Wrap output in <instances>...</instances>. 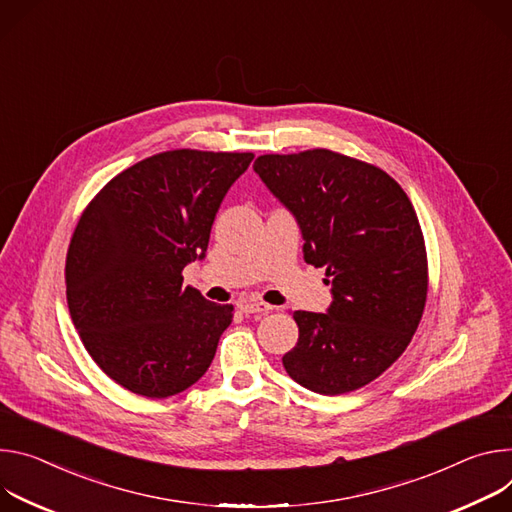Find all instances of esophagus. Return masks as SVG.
I'll return each instance as SVG.
<instances>
[{
    "label": "esophagus",
    "mask_w": 512,
    "mask_h": 512,
    "mask_svg": "<svg viewBox=\"0 0 512 512\" xmlns=\"http://www.w3.org/2000/svg\"><path fill=\"white\" fill-rule=\"evenodd\" d=\"M240 309L248 315H266L272 311V307L262 301H244V303H240Z\"/></svg>",
    "instance_id": "obj_1"
}]
</instances>
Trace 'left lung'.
<instances>
[{"label":"left lung","instance_id":"8db88e82","mask_svg":"<svg viewBox=\"0 0 512 512\" xmlns=\"http://www.w3.org/2000/svg\"><path fill=\"white\" fill-rule=\"evenodd\" d=\"M256 175L285 205L305 240L303 258L325 268L331 305L295 311L289 376L319 394L352 392L399 358L427 299V254L417 213L392 177L331 150L264 154Z\"/></svg>","mask_w":512,"mask_h":512}]
</instances>
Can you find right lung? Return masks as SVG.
I'll list each match as a JSON object with an SVG mask.
<instances>
[{"label": "right lung", "instance_id": "right-lung-1", "mask_svg": "<svg viewBox=\"0 0 512 512\" xmlns=\"http://www.w3.org/2000/svg\"><path fill=\"white\" fill-rule=\"evenodd\" d=\"M252 152L170 150L113 177L83 211L67 254V301L95 364L124 388L166 399L209 368L232 305L183 285L215 213Z\"/></svg>", "mask_w": 512, "mask_h": 512}]
</instances>
